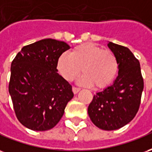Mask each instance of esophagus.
Segmentation results:
<instances>
[{
  "mask_svg": "<svg viewBox=\"0 0 152 152\" xmlns=\"http://www.w3.org/2000/svg\"><path fill=\"white\" fill-rule=\"evenodd\" d=\"M72 90H73V92L75 93V94H77L79 91H80V88H78V87H73V88H72Z\"/></svg>",
  "mask_w": 152,
  "mask_h": 152,
  "instance_id": "esophagus-1",
  "label": "esophagus"
}]
</instances>
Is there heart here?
Wrapping results in <instances>:
<instances>
[{
  "label": "heart",
  "mask_w": 152,
  "mask_h": 152,
  "mask_svg": "<svg viewBox=\"0 0 152 152\" xmlns=\"http://www.w3.org/2000/svg\"><path fill=\"white\" fill-rule=\"evenodd\" d=\"M56 69L68 82L74 80L82 70L83 75L78 78L81 85L104 89L110 86L117 77L119 63L111 50L86 43L75 47L69 55L61 54L57 59Z\"/></svg>",
  "instance_id": "obj_1"
}]
</instances>
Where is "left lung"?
Instances as JSON below:
<instances>
[{
	"mask_svg": "<svg viewBox=\"0 0 152 152\" xmlns=\"http://www.w3.org/2000/svg\"><path fill=\"white\" fill-rule=\"evenodd\" d=\"M108 46L118 60V76L111 86L94 95L88 115L99 129L115 130L130 122L138 113L143 78L139 61L128 48L112 42Z\"/></svg>",
	"mask_w": 152,
	"mask_h": 152,
	"instance_id": "left-lung-1",
	"label": "left lung"
}]
</instances>
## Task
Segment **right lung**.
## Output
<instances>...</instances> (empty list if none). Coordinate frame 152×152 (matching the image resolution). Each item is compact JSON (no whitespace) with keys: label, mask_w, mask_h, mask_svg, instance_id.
<instances>
[{"label":"right lung","mask_w":152,"mask_h":152,"mask_svg":"<svg viewBox=\"0 0 152 152\" xmlns=\"http://www.w3.org/2000/svg\"><path fill=\"white\" fill-rule=\"evenodd\" d=\"M69 46L44 39L22 48L11 64L9 92L18 120L32 130L53 128L74 97L72 87L57 74V59Z\"/></svg>","instance_id":"right-lung-1"}]
</instances>
